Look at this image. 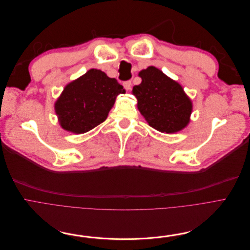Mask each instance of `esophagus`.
Returning a JSON list of instances; mask_svg holds the SVG:
<instances>
[{
  "mask_svg": "<svg viewBox=\"0 0 250 250\" xmlns=\"http://www.w3.org/2000/svg\"><path fill=\"white\" fill-rule=\"evenodd\" d=\"M123 85H124V87H125V89H129L130 87H131V81L130 80H127V81H125L124 83H123Z\"/></svg>",
  "mask_w": 250,
  "mask_h": 250,
  "instance_id": "esophagus-1",
  "label": "esophagus"
}]
</instances>
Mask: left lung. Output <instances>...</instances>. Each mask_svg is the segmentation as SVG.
<instances>
[{
  "instance_id": "8db88e82",
  "label": "left lung",
  "mask_w": 250,
  "mask_h": 250,
  "mask_svg": "<svg viewBox=\"0 0 250 250\" xmlns=\"http://www.w3.org/2000/svg\"><path fill=\"white\" fill-rule=\"evenodd\" d=\"M139 85L132 93L137 108L148 125L163 133H176L184 129L192 112V102L177 81L153 66L141 70Z\"/></svg>"
}]
</instances>
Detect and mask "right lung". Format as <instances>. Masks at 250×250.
I'll return each instance as SVG.
<instances>
[{"label": "right lung", "instance_id": "obj_1", "mask_svg": "<svg viewBox=\"0 0 250 250\" xmlns=\"http://www.w3.org/2000/svg\"><path fill=\"white\" fill-rule=\"evenodd\" d=\"M120 93H125V89L115 78L90 69L68 83L56 101L59 123L69 132L85 133L105 120Z\"/></svg>", "mask_w": 250, "mask_h": 250}]
</instances>
